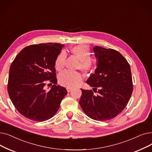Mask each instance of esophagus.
Here are the masks:
<instances>
[{
  "mask_svg": "<svg viewBox=\"0 0 152 152\" xmlns=\"http://www.w3.org/2000/svg\"><path fill=\"white\" fill-rule=\"evenodd\" d=\"M66 89H67V91H68V92H69L71 90H72V88H66Z\"/></svg>",
  "mask_w": 152,
  "mask_h": 152,
  "instance_id": "obj_1",
  "label": "esophagus"
}]
</instances>
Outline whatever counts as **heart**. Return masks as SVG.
<instances>
[{
	"mask_svg": "<svg viewBox=\"0 0 152 152\" xmlns=\"http://www.w3.org/2000/svg\"><path fill=\"white\" fill-rule=\"evenodd\" d=\"M71 53L80 60L77 64V68L81 69L86 73L91 72L94 69V60L90 56L91 50L87 45H79L75 46L70 49ZM66 55L64 51H61L58 55L55 63V69L61 71L65 66ZM83 80V75L80 72L64 71L58 76V81L61 85L67 88L76 86Z\"/></svg>",
	"mask_w": 152,
	"mask_h": 152,
	"instance_id": "b5f03b06",
	"label": "heart"
}]
</instances>
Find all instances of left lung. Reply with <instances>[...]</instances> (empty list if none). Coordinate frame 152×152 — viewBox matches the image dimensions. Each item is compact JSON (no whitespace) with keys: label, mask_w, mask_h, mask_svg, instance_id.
Here are the masks:
<instances>
[{"label":"left lung","mask_w":152,"mask_h":152,"mask_svg":"<svg viewBox=\"0 0 152 152\" xmlns=\"http://www.w3.org/2000/svg\"><path fill=\"white\" fill-rule=\"evenodd\" d=\"M93 50L98 63L95 73L86 83L99 94L95 95L92 90L81 89L80 104L92 119L111 120L124 109L132 93L130 67L126 59L114 49L96 46Z\"/></svg>","instance_id":"obj_1"}]
</instances>
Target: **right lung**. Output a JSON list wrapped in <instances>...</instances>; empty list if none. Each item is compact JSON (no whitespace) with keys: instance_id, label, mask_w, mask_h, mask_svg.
Instances as JSON below:
<instances>
[{"instance_id":"obj_1","label":"right lung","mask_w":152,"mask_h":152,"mask_svg":"<svg viewBox=\"0 0 152 152\" xmlns=\"http://www.w3.org/2000/svg\"><path fill=\"white\" fill-rule=\"evenodd\" d=\"M63 46L55 43L31 45L20 51L12 63L8 93L18 113L30 120L50 119L68 94L66 88L56 85L55 68L56 57ZM47 80L54 84L48 91L44 89Z\"/></svg>"}]
</instances>
